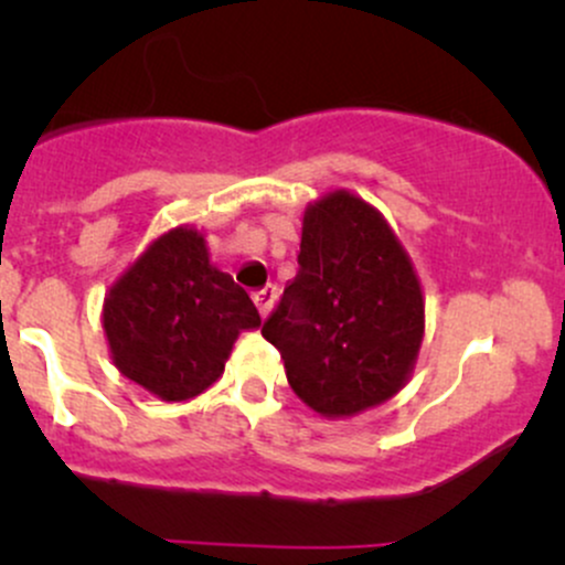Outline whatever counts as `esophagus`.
I'll return each instance as SVG.
<instances>
[{"label": "esophagus", "instance_id": "esophagus-1", "mask_svg": "<svg viewBox=\"0 0 565 565\" xmlns=\"http://www.w3.org/2000/svg\"><path fill=\"white\" fill-rule=\"evenodd\" d=\"M276 297H278L276 287H265V289H260V291H255V305H257V310H260L263 319L270 313V310H274Z\"/></svg>", "mask_w": 565, "mask_h": 565}]
</instances>
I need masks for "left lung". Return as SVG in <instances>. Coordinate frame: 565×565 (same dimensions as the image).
Masks as SVG:
<instances>
[{"mask_svg": "<svg viewBox=\"0 0 565 565\" xmlns=\"http://www.w3.org/2000/svg\"><path fill=\"white\" fill-rule=\"evenodd\" d=\"M300 270L263 323L291 391L327 419L385 404L412 377L425 297L377 206L337 188L302 215Z\"/></svg>", "mask_w": 565, "mask_h": 565, "instance_id": "obj_1", "label": "left lung"}]
</instances>
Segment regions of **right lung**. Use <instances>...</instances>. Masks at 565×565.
Listing matches in <instances>:
<instances>
[{
  "label": "right lung",
  "instance_id": "right-lung-1",
  "mask_svg": "<svg viewBox=\"0 0 565 565\" xmlns=\"http://www.w3.org/2000/svg\"><path fill=\"white\" fill-rule=\"evenodd\" d=\"M100 319L114 366L167 404L210 391L238 334L260 327L255 302L212 265L193 225L142 249L111 284Z\"/></svg>",
  "mask_w": 565,
  "mask_h": 565
}]
</instances>
